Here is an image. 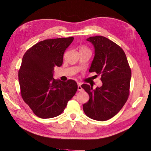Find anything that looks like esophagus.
<instances>
[{
    "mask_svg": "<svg viewBox=\"0 0 151 151\" xmlns=\"http://www.w3.org/2000/svg\"><path fill=\"white\" fill-rule=\"evenodd\" d=\"M78 91H82L83 90V88H82L81 85V84H80V83H79V84H78Z\"/></svg>",
    "mask_w": 151,
    "mask_h": 151,
    "instance_id": "esophagus-1",
    "label": "esophagus"
}]
</instances>
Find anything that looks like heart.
Listing matches in <instances>:
<instances>
[{"label":"heart","mask_w":151,"mask_h":151,"mask_svg":"<svg viewBox=\"0 0 151 151\" xmlns=\"http://www.w3.org/2000/svg\"><path fill=\"white\" fill-rule=\"evenodd\" d=\"M80 50H88L87 48L84 46H81L80 47Z\"/></svg>","instance_id":"b5f03b06"}]
</instances>
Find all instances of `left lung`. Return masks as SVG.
Here are the masks:
<instances>
[{
  "label": "left lung",
  "mask_w": 151,
  "mask_h": 151,
  "mask_svg": "<svg viewBox=\"0 0 151 151\" xmlns=\"http://www.w3.org/2000/svg\"><path fill=\"white\" fill-rule=\"evenodd\" d=\"M87 40L95 47L89 72L101 76L102 86L93 90L88 84H82L90 96L83 104V111L91 119L107 120L116 115L127 101L131 68L123 49L111 40L102 36H91Z\"/></svg>",
  "instance_id": "left-lung-1"
}]
</instances>
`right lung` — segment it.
Listing matches in <instances>:
<instances>
[{"label":"right lung","mask_w":151,"mask_h":151,"mask_svg":"<svg viewBox=\"0 0 151 151\" xmlns=\"http://www.w3.org/2000/svg\"><path fill=\"white\" fill-rule=\"evenodd\" d=\"M73 40V37L45 40L24 55L18 70L20 94L40 118L60 115L78 90L75 81L65 82L53 78L54 67L63 64L65 51Z\"/></svg>","instance_id":"1"}]
</instances>
